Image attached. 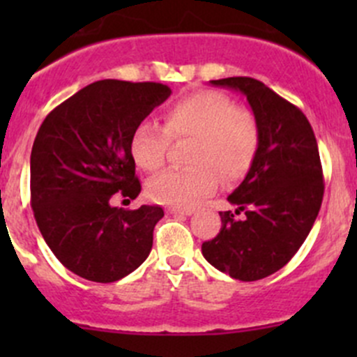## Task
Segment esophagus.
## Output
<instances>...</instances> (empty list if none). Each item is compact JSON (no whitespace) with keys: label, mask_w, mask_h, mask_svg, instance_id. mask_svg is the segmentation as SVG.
Returning <instances> with one entry per match:
<instances>
[{"label":"esophagus","mask_w":357,"mask_h":357,"mask_svg":"<svg viewBox=\"0 0 357 357\" xmlns=\"http://www.w3.org/2000/svg\"><path fill=\"white\" fill-rule=\"evenodd\" d=\"M169 214H181V215H192L193 208H179V207H169Z\"/></svg>","instance_id":"34e87169"}]
</instances>
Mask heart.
Wrapping results in <instances>:
<instances>
[{
    "label": "heart",
    "mask_w": 357,
    "mask_h": 357,
    "mask_svg": "<svg viewBox=\"0 0 357 357\" xmlns=\"http://www.w3.org/2000/svg\"><path fill=\"white\" fill-rule=\"evenodd\" d=\"M186 138H192V167L165 171L146 185V193L157 204L190 207L214 192L218 172L226 181L242 178L257 155L261 129L257 119L238 109L229 96L193 93L164 112V128L152 121L138 122L129 152L138 167L153 172L164 165L171 139Z\"/></svg>",
    "instance_id": "1"
}]
</instances>
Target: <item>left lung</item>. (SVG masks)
<instances>
[{
    "instance_id": "left-lung-1",
    "label": "left lung",
    "mask_w": 357,
    "mask_h": 357,
    "mask_svg": "<svg viewBox=\"0 0 357 357\" xmlns=\"http://www.w3.org/2000/svg\"><path fill=\"white\" fill-rule=\"evenodd\" d=\"M211 84L245 95L261 143L245 179L228 197L236 211L219 212L221 231L202 243V254L231 278L255 282L294 257L318 218L325 192L318 143L302 110L264 82L226 77ZM240 211L243 220L234 218Z\"/></svg>"
}]
</instances>
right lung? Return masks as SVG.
<instances>
[{"mask_svg": "<svg viewBox=\"0 0 357 357\" xmlns=\"http://www.w3.org/2000/svg\"><path fill=\"white\" fill-rule=\"evenodd\" d=\"M171 96L160 82L103 79L46 115L31 152V205L43 238L68 271L96 283L124 278L152 250L164 211L112 207L142 192L132 129Z\"/></svg>", "mask_w": 357, "mask_h": 357, "instance_id": "obj_1", "label": "right lung"}]
</instances>
